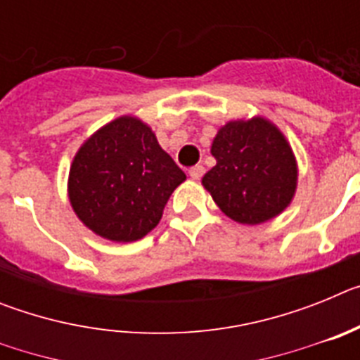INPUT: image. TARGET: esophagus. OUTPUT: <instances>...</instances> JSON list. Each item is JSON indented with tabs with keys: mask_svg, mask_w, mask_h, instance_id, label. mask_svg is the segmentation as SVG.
Wrapping results in <instances>:
<instances>
[{
	"mask_svg": "<svg viewBox=\"0 0 360 360\" xmlns=\"http://www.w3.org/2000/svg\"><path fill=\"white\" fill-rule=\"evenodd\" d=\"M203 173H205V167H203V165H195V167H191V171H189V174H191V178H193V180H200V178L203 176Z\"/></svg>",
	"mask_w": 360,
	"mask_h": 360,
	"instance_id": "34e87169",
	"label": "esophagus"
}]
</instances>
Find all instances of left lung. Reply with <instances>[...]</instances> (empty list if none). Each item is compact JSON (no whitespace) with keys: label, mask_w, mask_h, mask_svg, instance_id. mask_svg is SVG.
<instances>
[{"label":"left lung","mask_w":360,"mask_h":360,"mask_svg":"<svg viewBox=\"0 0 360 360\" xmlns=\"http://www.w3.org/2000/svg\"><path fill=\"white\" fill-rule=\"evenodd\" d=\"M216 165L203 187L231 219L257 225L290 205L297 187V164L285 135L270 120H231L211 146Z\"/></svg>","instance_id":"obj_1"}]
</instances>
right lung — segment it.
Masks as SVG:
<instances>
[{
	"label": "right lung",
	"instance_id": "add662e5",
	"mask_svg": "<svg viewBox=\"0 0 360 360\" xmlns=\"http://www.w3.org/2000/svg\"><path fill=\"white\" fill-rule=\"evenodd\" d=\"M186 180L148 124L124 115L79 148L68 198L88 229L111 241H136L157 227L165 203Z\"/></svg>",
	"mask_w": 360,
	"mask_h": 360
}]
</instances>
